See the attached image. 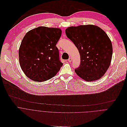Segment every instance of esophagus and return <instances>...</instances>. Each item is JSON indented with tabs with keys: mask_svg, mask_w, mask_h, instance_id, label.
Returning a JSON list of instances; mask_svg holds the SVG:
<instances>
[{
	"mask_svg": "<svg viewBox=\"0 0 127 127\" xmlns=\"http://www.w3.org/2000/svg\"><path fill=\"white\" fill-rule=\"evenodd\" d=\"M71 61H72V60H71V58H69L68 59V60H67V61H68V62H71Z\"/></svg>",
	"mask_w": 127,
	"mask_h": 127,
	"instance_id": "34e87169",
	"label": "esophagus"
}]
</instances>
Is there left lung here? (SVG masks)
Instances as JSON below:
<instances>
[{"label": "left lung", "mask_w": 127, "mask_h": 127, "mask_svg": "<svg viewBox=\"0 0 127 127\" xmlns=\"http://www.w3.org/2000/svg\"><path fill=\"white\" fill-rule=\"evenodd\" d=\"M65 34L80 55L76 73L88 82L99 79L109 67L113 54L112 44L106 33L96 25L89 24L69 27Z\"/></svg>", "instance_id": "obj_1"}]
</instances>
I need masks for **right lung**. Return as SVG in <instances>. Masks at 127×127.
<instances>
[{"mask_svg": "<svg viewBox=\"0 0 127 127\" xmlns=\"http://www.w3.org/2000/svg\"><path fill=\"white\" fill-rule=\"evenodd\" d=\"M62 35L58 28L39 27L25 35L19 49L20 67L27 77L36 82L53 78L63 64L56 46Z\"/></svg>", "mask_w": 127, "mask_h": 127, "instance_id": "add662e5", "label": "right lung"}]
</instances>
